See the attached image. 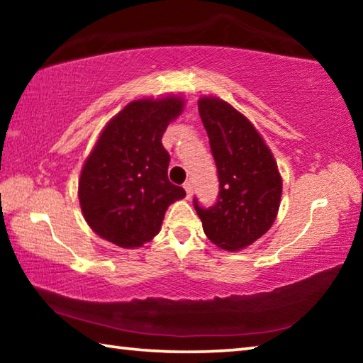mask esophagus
Returning a JSON list of instances; mask_svg holds the SVG:
<instances>
[{"label": "esophagus", "instance_id": "1", "mask_svg": "<svg viewBox=\"0 0 363 363\" xmlns=\"http://www.w3.org/2000/svg\"><path fill=\"white\" fill-rule=\"evenodd\" d=\"M184 189H186V196H187V199H190V196H192V194H194L192 182H186V184H184Z\"/></svg>", "mask_w": 363, "mask_h": 363}]
</instances>
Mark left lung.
Returning a JSON list of instances; mask_svg holds the SVG:
<instances>
[{
    "mask_svg": "<svg viewBox=\"0 0 363 363\" xmlns=\"http://www.w3.org/2000/svg\"><path fill=\"white\" fill-rule=\"evenodd\" d=\"M199 112L216 162L219 195L194 206L216 247L238 251L266 233L277 218L281 176L272 152L247 116L218 97H200Z\"/></svg>",
    "mask_w": 363,
    "mask_h": 363,
    "instance_id": "obj_1",
    "label": "left lung"
}]
</instances>
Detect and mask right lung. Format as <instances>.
I'll return each mask as SVG.
<instances>
[{
	"mask_svg": "<svg viewBox=\"0 0 363 363\" xmlns=\"http://www.w3.org/2000/svg\"><path fill=\"white\" fill-rule=\"evenodd\" d=\"M184 99H138L104 128L83 164L78 199L86 223L104 240L139 248L162 229L168 206L186 190L168 179L169 153L162 144Z\"/></svg>",
	"mask_w": 363,
	"mask_h": 363,
	"instance_id": "right-lung-1",
	"label": "right lung"
}]
</instances>
